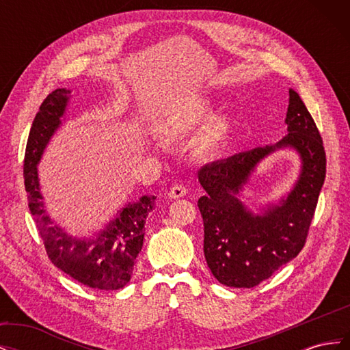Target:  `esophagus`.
Wrapping results in <instances>:
<instances>
[{"label": "esophagus", "mask_w": 350, "mask_h": 350, "mask_svg": "<svg viewBox=\"0 0 350 350\" xmlns=\"http://www.w3.org/2000/svg\"><path fill=\"white\" fill-rule=\"evenodd\" d=\"M185 194H187V188L184 185H181V184L174 185L171 189H169V193H167V196H169V198H171V200L183 198Z\"/></svg>", "instance_id": "1"}]
</instances>
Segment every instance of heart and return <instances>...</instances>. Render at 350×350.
Here are the masks:
<instances>
[{
	"label": "heart",
	"instance_id": "b5f03b06",
	"mask_svg": "<svg viewBox=\"0 0 350 350\" xmlns=\"http://www.w3.org/2000/svg\"><path fill=\"white\" fill-rule=\"evenodd\" d=\"M213 111V100L210 96H198L185 103L184 107L172 111L161 124V130L165 135L185 137L194 133L203 125ZM226 131V122L220 118L211 120L204 126V130L198 135V147L201 152H211L224 139Z\"/></svg>",
	"mask_w": 350,
	"mask_h": 350
}]
</instances>
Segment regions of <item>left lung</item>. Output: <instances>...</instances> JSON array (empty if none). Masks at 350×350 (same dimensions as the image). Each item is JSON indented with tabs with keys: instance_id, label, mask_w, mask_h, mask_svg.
Instances as JSON below:
<instances>
[{
	"instance_id": "1",
	"label": "left lung",
	"mask_w": 350,
	"mask_h": 350,
	"mask_svg": "<svg viewBox=\"0 0 350 350\" xmlns=\"http://www.w3.org/2000/svg\"><path fill=\"white\" fill-rule=\"evenodd\" d=\"M284 122L288 134L278 143L206 165L198 172L206 191L198 198L204 257L211 274L229 288L250 289L269 279L298 256L308 235L325 178V152L311 113L293 89ZM280 150L299 154V178L284 195L254 212L243 193L258 165Z\"/></svg>"
}]
</instances>
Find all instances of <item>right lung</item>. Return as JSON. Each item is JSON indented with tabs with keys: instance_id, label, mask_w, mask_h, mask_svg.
Instances as JSON below:
<instances>
[{
	"instance_id": "obj_1",
	"label": "right lung",
	"mask_w": 350,
	"mask_h": 350,
	"mask_svg": "<svg viewBox=\"0 0 350 350\" xmlns=\"http://www.w3.org/2000/svg\"><path fill=\"white\" fill-rule=\"evenodd\" d=\"M70 99L71 90L66 88L48 94L30 126L23 166L29 210L55 267L89 288L116 291L133 276L134 261L143 247L146 219L154 207L156 197L142 196L126 203L90 237L71 235L49 216L40 193L38 165L51 139L67 120Z\"/></svg>"
}]
</instances>
